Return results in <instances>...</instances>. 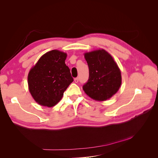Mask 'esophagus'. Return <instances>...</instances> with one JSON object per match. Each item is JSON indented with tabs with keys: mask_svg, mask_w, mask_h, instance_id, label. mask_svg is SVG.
<instances>
[{
	"mask_svg": "<svg viewBox=\"0 0 158 158\" xmlns=\"http://www.w3.org/2000/svg\"><path fill=\"white\" fill-rule=\"evenodd\" d=\"M74 80V82L75 83H78V81H79V78H75Z\"/></svg>",
	"mask_w": 158,
	"mask_h": 158,
	"instance_id": "obj_1",
	"label": "esophagus"
}]
</instances>
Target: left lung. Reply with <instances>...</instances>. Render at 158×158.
<instances>
[{
  "instance_id": "1",
  "label": "left lung",
  "mask_w": 158,
  "mask_h": 158,
  "mask_svg": "<svg viewBox=\"0 0 158 158\" xmlns=\"http://www.w3.org/2000/svg\"><path fill=\"white\" fill-rule=\"evenodd\" d=\"M89 79L83 89L89 98L103 102L111 98L120 88L121 73L112 56L103 49L85 52Z\"/></svg>"
}]
</instances>
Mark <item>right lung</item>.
<instances>
[{
	"instance_id": "1",
	"label": "right lung",
	"mask_w": 158,
	"mask_h": 158,
	"mask_svg": "<svg viewBox=\"0 0 158 158\" xmlns=\"http://www.w3.org/2000/svg\"><path fill=\"white\" fill-rule=\"evenodd\" d=\"M66 52L52 50L42 55L27 76L29 91L35 101L51 107L59 102L64 91L73 82L65 64Z\"/></svg>"
}]
</instances>
